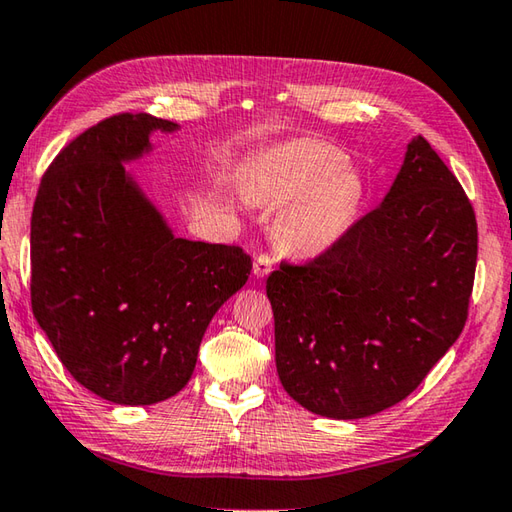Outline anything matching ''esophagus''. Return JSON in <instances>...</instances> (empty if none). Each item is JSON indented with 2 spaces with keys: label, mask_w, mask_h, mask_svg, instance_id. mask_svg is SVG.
Listing matches in <instances>:
<instances>
[{
  "label": "esophagus",
  "mask_w": 512,
  "mask_h": 512,
  "mask_svg": "<svg viewBox=\"0 0 512 512\" xmlns=\"http://www.w3.org/2000/svg\"><path fill=\"white\" fill-rule=\"evenodd\" d=\"M271 271H273V259L268 255H259L253 264V273L257 277H266Z\"/></svg>",
  "instance_id": "obj_1"
}]
</instances>
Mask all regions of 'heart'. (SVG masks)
I'll use <instances>...</instances> for the list:
<instances>
[{
  "mask_svg": "<svg viewBox=\"0 0 512 512\" xmlns=\"http://www.w3.org/2000/svg\"><path fill=\"white\" fill-rule=\"evenodd\" d=\"M246 194L264 206H289L280 217L284 244L324 253L347 235L362 203V181L340 147L297 138L264 152L244 176Z\"/></svg>",
  "mask_w": 512,
  "mask_h": 512,
  "instance_id": "1",
  "label": "heart"
}]
</instances>
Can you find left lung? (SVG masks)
Listing matches in <instances>:
<instances>
[{
	"mask_svg": "<svg viewBox=\"0 0 512 512\" xmlns=\"http://www.w3.org/2000/svg\"><path fill=\"white\" fill-rule=\"evenodd\" d=\"M475 268L472 203L416 136L378 208L313 262L268 275L286 394L338 421L401 403L466 327Z\"/></svg>",
	"mask_w": 512,
	"mask_h": 512,
	"instance_id": "obj_1",
	"label": "left lung"
}]
</instances>
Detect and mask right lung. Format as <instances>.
Here are the masks:
<instances>
[{"instance_id": "right-lung-1", "label": "right lung", "mask_w": 512, "mask_h": 512, "mask_svg": "<svg viewBox=\"0 0 512 512\" xmlns=\"http://www.w3.org/2000/svg\"><path fill=\"white\" fill-rule=\"evenodd\" d=\"M150 114L100 120L55 156L31 217V304L69 374L116 405L179 394L212 315L246 284L237 246L174 237L125 163L152 152Z\"/></svg>"}]
</instances>
